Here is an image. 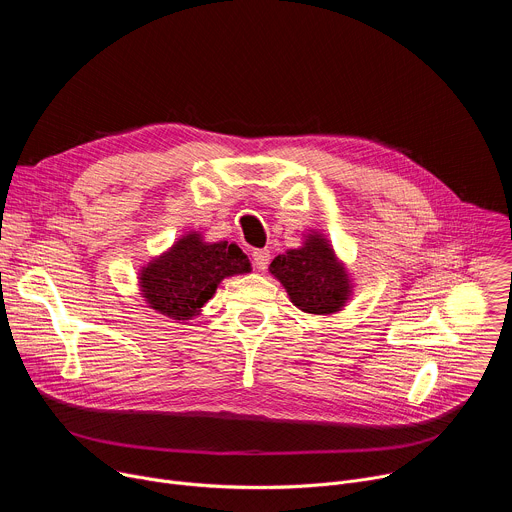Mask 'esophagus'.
<instances>
[{
	"label": "esophagus",
	"mask_w": 512,
	"mask_h": 512,
	"mask_svg": "<svg viewBox=\"0 0 512 512\" xmlns=\"http://www.w3.org/2000/svg\"><path fill=\"white\" fill-rule=\"evenodd\" d=\"M253 265H255L259 271H265L267 265H269V251H267V249H255V251H253Z\"/></svg>",
	"instance_id": "34e87169"
}]
</instances>
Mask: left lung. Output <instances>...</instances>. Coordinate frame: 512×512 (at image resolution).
<instances>
[{"mask_svg": "<svg viewBox=\"0 0 512 512\" xmlns=\"http://www.w3.org/2000/svg\"><path fill=\"white\" fill-rule=\"evenodd\" d=\"M269 271L281 281L291 304L306 314L340 312L352 294L344 263L320 233H310L300 249L277 255Z\"/></svg>", "mask_w": 512, "mask_h": 512, "instance_id": "1", "label": "left lung"}]
</instances>
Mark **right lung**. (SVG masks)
I'll use <instances>...</instances> for the list:
<instances>
[{
  "label": "right lung",
  "mask_w": 512,
  "mask_h": 512,
  "mask_svg": "<svg viewBox=\"0 0 512 512\" xmlns=\"http://www.w3.org/2000/svg\"><path fill=\"white\" fill-rule=\"evenodd\" d=\"M249 271L251 263L235 243H206L200 233H188L141 267L139 289L152 310L186 322L200 314L225 277Z\"/></svg>",
  "instance_id": "add662e5"
}]
</instances>
